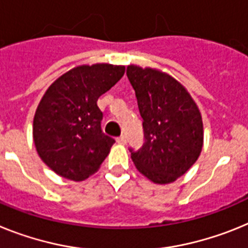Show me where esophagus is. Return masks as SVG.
I'll list each match as a JSON object with an SVG mask.
<instances>
[{"mask_svg":"<svg viewBox=\"0 0 248 248\" xmlns=\"http://www.w3.org/2000/svg\"><path fill=\"white\" fill-rule=\"evenodd\" d=\"M116 141H117V143H120V145H124V143H126V136H124V135H121V136L116 139Z\"/></svg>","mask_w":248,"mask_h":248,"instance_id":"esophagus-1","label":"esophagus"}]
</instances>
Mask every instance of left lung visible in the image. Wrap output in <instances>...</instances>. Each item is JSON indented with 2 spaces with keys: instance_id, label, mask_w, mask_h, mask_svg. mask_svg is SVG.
Wrapping results in <instances>:
<instances>
[{
  "instance_id": "left-lung-1",
  "label": "left lung",
  "mask_w": 248,
  "mask_h": 248,
  "mask_svg": "<svg viewBox=\"0 0 248 248\" xmlns=\"http://www.w3.org/2000/svg\"><path fill=\"white\" fill-rule=\"evenodd\" d=\"M127 77L136 92L145 133L140 150L130 147L131 158L155 184L173 182L201 154V113L184 86L166 73L131 64Z\"/></svg>"
}]
</instances>
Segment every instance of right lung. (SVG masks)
Wrapping results in <instances>:
<instances>
[{
  "label": "right lung",
  "mask_w": 248,
  "mask_h": 248,
  "mask_svg": "<svg viewBox=\"0 0 248 248\" xmlns=\"http://www.w3.org/2000/svg\"><path fill=\"white\" fill-rule=\"evenodd\" d=\"M124 66H79L49 86L33 118L41 160L57 175L82 181L100 169L115 140L101 127V94L121 79Z\"/></svg>",
  "instance_id": "add662e5"
}]
</instances>
